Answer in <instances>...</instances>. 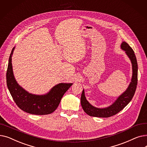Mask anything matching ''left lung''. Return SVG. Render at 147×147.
Wrapping results in <instances>:
<instances>
[{"label": "left lung", "instance_id": "obj_1", "mask_svg": "<svg viewBox=\"0 0 147 147\" xmlns=\"http://www.w3.org/2000/svg\"><path fill=\"white\" fill-rule=\"evenodd\" d=\"M121 49L125 51L127 56L130 59L132 66V76L131 82L126 90L120 95L115 101L109 107L105 108L95 107L92 105L86 98L84 90H83L80 102L83 110L87 114L92 117H109L117 114L130 102L136 89L138 83V64L134 51L125 42H123L120 45Z\"/></svg>", "mask_w": 147, "mask_h": 147}]
</instances>
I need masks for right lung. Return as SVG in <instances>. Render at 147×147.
Wrapping results in <instances>:
<instances>
[{"label": "right lung", "mask_w": 147, "mask_h": 147, "mask_svg": "<svg viewBox=\"0 0 147 147\" xmlns=\"http://www.w3.org/2000/svg\"><path fill=\"white\" fill-rule=\"evenodd\" d=\"M12 49L6 72V83L15 102L21 110L35 115H46L53 113L59 105L61 99L73 83H61L54 86L47 94L35 95L19 85L15 79L12 65Z\"/></svg>", "instance_id": "1"}]
</instances>
